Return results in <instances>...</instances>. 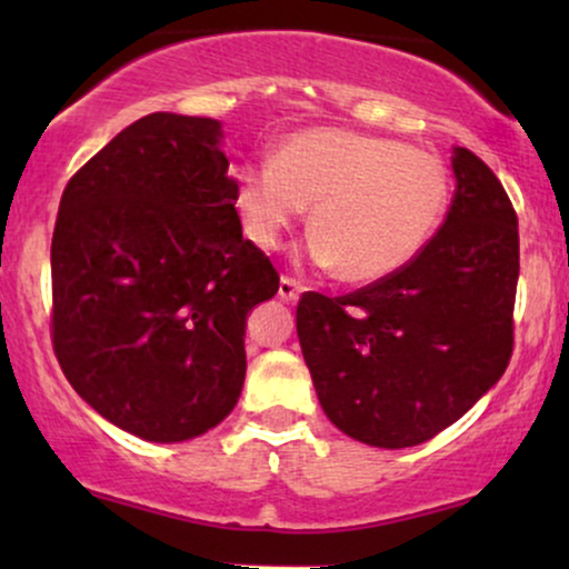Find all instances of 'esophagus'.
Here are the masks:
<instances>
[{"label": "esophagus", "mask_w": 569, "mask_h": 569, "mask_svg": "<svg viewBox=\"0 0 569 569\" xmlns=\"http://www.w3.org/2000/svg\"><path fill=\"white\" fill-rule=\"evenodd\" d=\"M299 293H302V283H299L297 278H289V276L280 278V283H278V297L283 299V302H297Z\"/></svg>", "instance_id": "obj_1"}]
</instances>
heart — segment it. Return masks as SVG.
I'll return each instance as SVG.
<instances>
[{
	"mask_svg": "<svg viewBox=\"0 0 569 569\" xmlns=\"http://www.w3.org/2000/svg\"><path fill=\"white\" fill-rule=\"evenodd\" d=\"M449 202L443 162L428 149L345 128L291 133L272 160L240 168L246 234L264 251L312 206L310 257L350 283H377L407 267L439 230Z\"/></svg>",
	"mask_w": 569,
	"mask_h": 569,
	"instance_id": "obj_1",
	"label": "heart"
}]
</instances>
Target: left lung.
I'll return each instance as SVG.
<instances>
[{"label": "left lung", "instance_id": "obj_1", "mask_svg": "<svg viewBox=\"0 0 569 569\" xmlns=\"http://www.w3.org/2000/svg\"><path fill=\"white\" fill-rule=\"evenodd\" d=\"M441 230L390 278L345 293L307 291L297 335L318 401L369 447L433 439L500 380L513 352L519 227L498 176L471 149Z\"/></svg>", "mask_w": 569, "mask_h": 569}]
</instances>
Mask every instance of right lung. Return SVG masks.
<instances>
[{"label":"right lung","instance_id":"1","mask_svg":"<svg viewBox=\"0 0 569 569\" xmlns=\"http://www.w3.org/2000/svg\"><path fill=\"white\" fill-rule=\"evenodd\" d=\"M221 122L154 112L69 179L50 248L53 350L117 428L187 441L246 380V316L278 270L243 238Z\"/></svg>","mask_w":569,"mask_h":569}]
</instances>
